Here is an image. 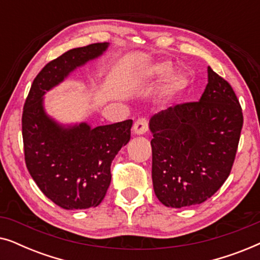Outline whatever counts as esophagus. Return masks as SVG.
Here are the masks:
<instances>
[{"instance_id":"1","label":"esophagus","mask_w":260,"mask_h":260,"mask_svg":"<svg viewBox=\"0 0 260 260\" xmlns=\"http://www.w3.org/2000/svg\"><path fill=\"white\" fill-rule=\"evenodd\" d=\"M148 131V119L147 118H138L134 124V134L135 135H143Z\"/></svg>"}]
</instances>
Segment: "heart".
<instances>
[{
    "mask_svg": "<svg viewBox=\"0 0 260 260\" xmlns=\"http://www.w3.org/2000/svg\"><path fill=\"white\" fill-rule=\"evenodd\" d=\"M174 73V67L170 62L167 61H159L151 63V65L143 66L142 69L137 72V79L138 80H144V81H152V83H158L167 79V78L172 76ZM189 80L186 76L183 74H176L172 79L168 81V84L166 85L165 92L167 95L174 97L177 95L181 92L186 90Z\"/></svg>",
    "mask_w": 260,
    "mask_h": 260,
    "instance_id": "1",
    "label": "heart"
}]
</instances>
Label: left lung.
<instances>
[{
	"label": "left lung",
	"mask_w": 260,
	"mask_h": 260,
	"mask_svg": "<svg viewBox=\"0 0 260 260\" xmlns=\"http://www.w3.org/2000/svg\"><path fill=\"white\" fill-rule=\"evenodd\" d=\"M200 101L170 106L149 120L152 184L163 205L205 202L222 186L236 158L243 112L233 88L208 66Z\"/></svg>",
	"instance_id": "8db88e82"
}]
</instances>
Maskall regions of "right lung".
<instances>
[{"mask_svg": "<svg viewBox=\"0 0 260 260\" xmlns=\"http://www.w3.org/2000/svg\"><path fill=\"white\" fill-rule=\"evenodd\" d=\"M108 42L73 48L48 62L31 84L23 106L24 159L40 190L63 209L97 207L111 182L112 159L130 141L133 120L92 127L61 124L46 112V92L78 67L102 56Z\"/></svg>", "mask_w": 260, "mask_h": 260, "instance_id": "right-lung-1", "label": "right lung"}]
</instances>
